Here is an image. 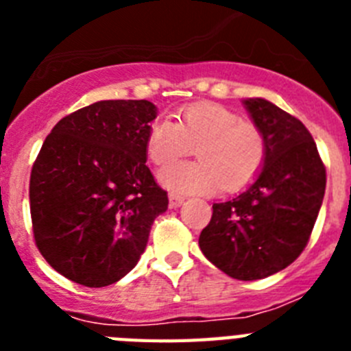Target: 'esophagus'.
Instances as JSON below:
<instances>
[{"mask_svg": "<svg viewBox=\"0 0 351 351\" xmlns=\"http://www.w3.org/2000/svg\"><path fill=\"white\" fill-rule=\"evenodd\" d=\"M182 202H184V197H182V195H178V193H170L169 195V206L172 207V209L182 206Z\"/></svg>", "mask_w": 351, "mask_h": 351, "instance_id": "obj_1", "label": "esophagus"}]
</instances>
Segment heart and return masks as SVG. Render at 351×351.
Here are the masks:
<instances>
[{
	"label": "heart",
	"mask_w": 351,
	"mask_h": 351,
	"mask_svg": "<svg viewBox=\"0 0 351 351\" xmlns=\"http://www.w3.org/2000/svg\"><path fill=\"white\" fill-rule=\"evenodd\" d=\"M197 145L200 161H179L161 169L158 179L179 193H213L239 190L255 178L265 158L262 132L232 108L219 104H193L181 119L158 117L145 138L147 156L167 165Z\"/></svg>",
	"instance_id": "b5f03b06"
}]
</instances>
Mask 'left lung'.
<instances>
[{"label": "left lung", "mask_w": 351, "mask_h": 351, "mask_svg": "<svg viewBox=\"0 0 351 351\" xmlns=\"http://www.w3.org/2000/svg\"><path fill=\"white\" fill-rule=\"evenodd\" d=\"M262 132L265 158L243 193L213 204L198 237L210 263L255 281L288 267L308 244L325 195V167L308 128L265 98L243 100Z\"/></svg>", "instance_id": "1"}]
</instances>
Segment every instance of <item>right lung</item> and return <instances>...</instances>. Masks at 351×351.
Returning a JSON list of instances; mask_svg holds the SVG:
<instances>
[{"label": "right lung", "instance_id": "1", "mask_svg": "<svg viewBox=\"0 0 351 351\" xmlns=\"http://www.w3.org/2000/svg\"><path fill=\"white\" fill-rule=\"evenodd\" d=\"M156 105L101 100L63 117L43 142L29 179L33 234L68 280L108 287L132 271L169 197L147 169Z\"/></svg>", "mask_w": 351, "mask_h": 351}]
</instances>
